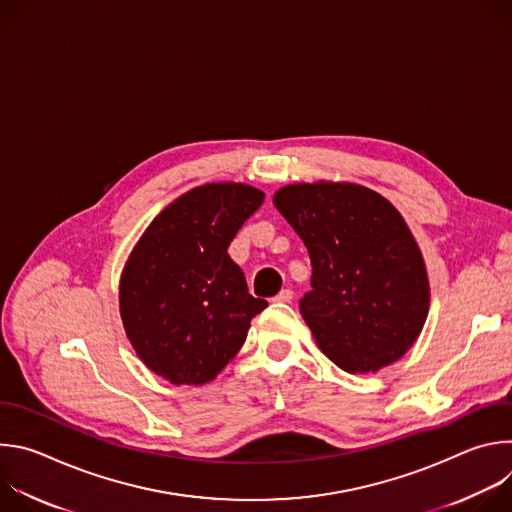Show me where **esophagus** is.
Returning <instances> with one entry per match:
<instances>
[{"label": "esophagus", "instance_id": "34e87169", "mask_svg": "<svg viewBox=\"0 0 512 512\" xmlns=\"http://www.w3.org/2000/svg\"><path fill=\"white\" fill-rule=\"evenodd\" d=\"M291 300H294V291L291 289H281L279 294L273 298V302H277V304H289Z\"/></svg>", "mask_w": 512, "mask_h": 512}]
</instances>
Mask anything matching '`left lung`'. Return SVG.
<instances>
[{"label":"left lung","mask_w":512,"mask_h":512,"mask_svg":"<svg viewBox=\"0 0 512 512\" xmlns=\"http://www.w3.org/2000/svg\"><path fill=\"white\" fill-rule=\"evenodd\" d=\"M312 261L300 312L346 373H377L417 340L429 312L423 255L401 212L352 182L289 184L273 194Z\"/></svg>","instance_id":"1"}]
</instances>
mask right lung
Listing matches in <instances>:
<instances>
[{
  "mask_svg": "<svg viewBox=\"0 0 512 512\" xmlns=\"http://www.w3.org/2000/svg\"><path fill=\"white\" fill-rule=\"evenodd\" d=\"M265 194L241 182L202 184L170 202L121 271L119 312L139 360L172 385H204L243 346L267 308L227 249Z\"/></svg>",
  "mask_w": 512,
  "mask_h": 512,
  "instance_id": "obj_1",
  "label": "right lung"
}]
</instances>
